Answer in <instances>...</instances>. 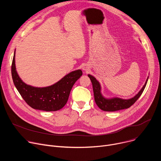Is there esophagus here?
Listing matches in <instances>:
<instances>
[{"mask_svg":"<svg viewBox=\"0 0 161 161\" xmlns=\"http://www.w3.org/2000/svg\"><path fill=\"white\" fill-rule=\"evenodd\" d=\"M83 70H84V71H86V70H87V69H86L85 67H84V68H83Z\"/></svg>","mask_w":161,"mask_h":161,"instance_id":"esophagus-1","label":"esophagus"}]
</instances>
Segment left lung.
<instances>
[{
    "label": "left lung",
    "instance_id": "1",
    "mask_svg": "<svg viewBox=\"0 0 161 161\" xmlns=\"http://www.w3.org/2000/svg\"><path fill=\"white\" fill-rule=\"evenodd\" d=\"M88 76L90 78L91 82L92 83L95 102L101 109L105 111H115L120 109H127L130 107L142 94L148 79V77L144 86L142 87L140 91L131 99H123L119 97L107 99L102 95L101 92V85L96 78L90 75H88Z\"/></svg>",
    "mask_w": 161,
    "mask_h": 161
}]
</instances>
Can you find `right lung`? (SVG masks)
I'll use <instances>...</instances> for the list:
<instances>
[{
    "label": "right lung",
    "mask_w": 161,
    "mask_h": 161,
    "mask_svg": "<svg viewBox=\"0 0 161 161\" xmlns=\"http://www.w3.org/2000/svg\"><path fill=\"white\" fill-rule=\"evenodd\" d=\"M78 69L65 75L56 83L47 87H34L27 85L19 77L15 66V51L11 65L13 83L22 98L31 108L46 111H55L67 103L75 82L82 75Z\"/></svg>",
    "instance_id": "add662e5"
}]
</instances>
